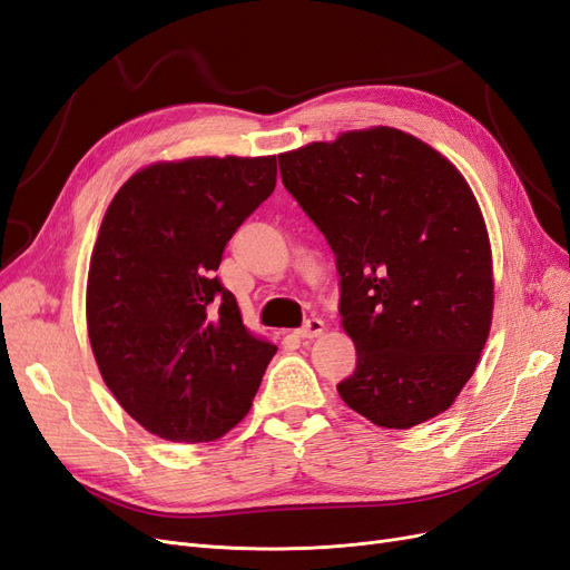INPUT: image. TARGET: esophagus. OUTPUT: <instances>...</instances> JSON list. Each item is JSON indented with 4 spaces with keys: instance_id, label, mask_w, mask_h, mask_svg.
Masks as SVG:
<instances>
[{
    "instance_id": "1",
    "label": "esophagus",
    "mask_w": 570,
    "mask_h": 570,
    "mask_svg": "<svg viewBox=\"0 0 570 570\" xmlns=\"http://www.w3.org/2000/svg\"><path fill=\"white\" fill-rule=\"evenodd\" d=\"M324 332V322L320 320V317H312V320H307L301 328H298V338H317L320 334Z\"/></svg>"
}]
</instances>
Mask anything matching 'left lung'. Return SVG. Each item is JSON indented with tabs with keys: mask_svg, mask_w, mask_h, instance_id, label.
<instances>
[{
	"mask_svg": "<svg viewBox=\"0 0 570 570\" xmlns=\"http://www.w3.org/2000/svg\"><path fill=\"white\" fill-rule=\"evenodd\" d=\"M282 181L336 255L341 324L357 351L336 389L383 429L445 412L492 322V255L466 179L421 139L343 132L279 156Z\"/></svg>",
	"mask_w": 570,
	"mask_h": 570,
	"instance_id": "8db88e82",
	"label": "left lung"
}]
</instances>
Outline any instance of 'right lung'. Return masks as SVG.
Listing matches in <instances>:
<instances>
[{
    "instance_id": "1",
    "label": "right lung",
    "mask_w": 570,
    "mask_h": 570,
    "mask_svg": "<svg viewBox=\"0 0 570 570\" xmlns=\"http://www.w3.org/2000/svg\"><path fill=\"white\" fill-rule=\"evenodd\" d=\"M277 185V156L154 163L114 196L87 277L108 389L146 431L208 443L242 421L277 345L255 338L215 272Z\"/></svg>"
}]
</instances>
